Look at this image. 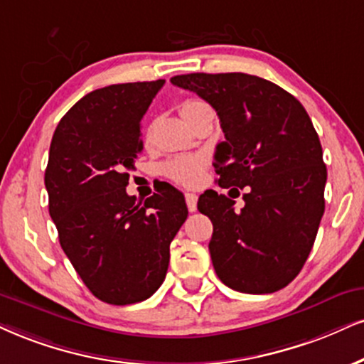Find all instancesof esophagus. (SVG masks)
Here are the masks:
<instances>
[{
    "label": "esophagus",
    "instance_id": "obj_1",
    "mask_svg": "<svg viewBox=\"0 0 364 364\" xmlns=\"http://www.w3.org/2000/svg\"><path fill=\"white\" fill-rule=\"evenodd\" d=\"M186 203H187V209H189L191 213H194L197 209V196L192 194V192H186Z\"/></svg>",
    "mask_w": 364,
    "mask_h": 364
}]
</instances>
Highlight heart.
Instances as JSON below:
<instances>
[{
    "label": "heart",
    "instance_id": "b5f03b06",
    "mask_svg": "<svg viewBox=\"0 0 364 364\" xmlns=\"http://www.w3.org/2000/svg\"><path fill=\"white\" fill-rule=\"evenodd\" d=\"M204 111H209V106L204 101L191 100L181 106V116L187 123L194 124ZM150 133V132H148ZM205 168V159L203 155H177L161 165V175L168 181L181 183L186 187H194L200 182Z\"/></svg>",
    "mask_w": 364,
    "mask_h": 364
}]
</instances>
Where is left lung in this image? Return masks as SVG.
I'll list each match as a JSON object with an SVG mask.
<instances>
[{
    "mask_svg": "<svg viewBox=\"0 0 364 364\" xmlns=\"http://www.w3.org/2000/svg\"><path fill=\"white\" fill-rule=\"evenodd\" d=\"M216 109L224 141L216 146L218 183L239 195L205 191L197 209L213 221L209 253L224 285L272 294L299 275L324 214L327 168L304 106L270 80L243 73L170 79Z\"/></svg>",
    "mask_w": 364,
    "mask_h": 364,
    "instance_id": "obj_1",
    "label": "left lung"
}]
</instances>
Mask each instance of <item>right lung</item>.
I'll return each mask as SVG.
<instances>
[{
  "instance_id": "obj_1",
  "label": "right lung",
  "mask_w": 364,
  "mask_h": 364,
  "mask_svg": "<svg viewBox=\"0 0 364 364\" xmlns=\"http://www.w3.org/2000/svg\"><path fill=\"white\" fill-rule=\"evenodd\" d=\"M164 79L113 84L86 94L52 136L45 187L58 241L94 297L136 304L167 275L170 243L187 219L172 186L146 200L127 194L141 154L140 121Z\"/></svg>"
}]
</instances>
